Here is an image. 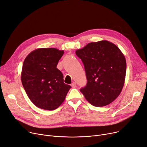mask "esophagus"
Returning <instances> with one entry per match:
<instances>
[{
  "label": "esophagus",
  "instance_id": "1",
  "mask_svg": "<svg viewBox=\"0 0 147 147\" xmlns=\"http://www.w3.org/2000/svg\"><path fill=\"white\" fill-rule=\"evenodd\" d=\"M71 87H72L73 88H76V82H73L72 84H71Z\"/></svg>",
  "mask_w": 147,
  "mask_h": 147
}]
</instances>
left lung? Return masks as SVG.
I'll return each instance as SVG.
<instances>
[{"label":"left lung","mask_w":147,"mask_h":147,"mask_svg":"<svg viewBox=\"0 0 147 147\" xmlns=\"http://www.w3.org/2000/svg\"><path fill=\"white\" fill-rule=\"evenodd\" d=\"M76 54L84 65L87 84L80 89L92 105H109L120 94L126 73L125 56L113 43L106 40L88 43Z\"/></svg>","instance_id":"8db88e82"}]
</instances>
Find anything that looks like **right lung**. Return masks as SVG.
<instances>
[{"label":"right lung","instance_id":"add662e5","mask_svg":"<svg viewBox=\"0 0 147 147\" xmlns=\"http://www.w3.org/2000/svg\"><path fill=\"white\" fill-rule=\"evenodd\" d=\"M63 52L55 48L38 49L24 61L22 85L31 101L42 109H57L71 88L63 82V74L56 68Z\"/></svg>","mask_w":147,"mask_h":147}]
</instances>
